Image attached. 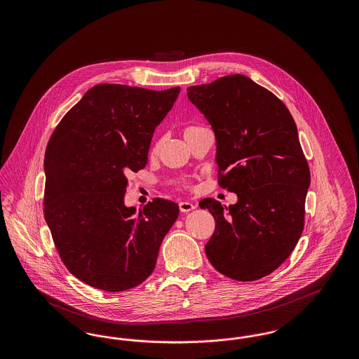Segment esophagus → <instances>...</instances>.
<instances>
[{
    "label": "esophagus",
    "mask_w": 359,
    "mask_h": 359,
    "mask_svg": "<svg viewBox=\"0 0 359 359\" xmlns=\"http://www.w3.org/2000/svg\"><path fill=\"white\" fill-rule=\"evenodd\" d=\"M179 208H180L182 212H189V211L195 210L196 205H194V203H189V202H180L179 203Z\"/></svg>",
    "instance_id": "1"
}]
</instances>
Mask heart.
<instances>
[{"instance_id": "b5f03b06", "label": "heart", "mask_w": 359, "mask_h": 359, "mask_svg": "<svg viewBox=\"0 0 359 359\" xmlns=\"http://www.w3.org/2000/svg\"><path fill=\"white\" fill-rule=\"evenodd\" d=\"M191 129H194V128H187V129H186V132H187V130H191ZM154 152L157 151V145H154Z\"/></svg>"}]
</instances>
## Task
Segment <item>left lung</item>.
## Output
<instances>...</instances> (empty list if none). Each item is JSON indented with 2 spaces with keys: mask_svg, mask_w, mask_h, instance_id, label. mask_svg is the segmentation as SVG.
Instances as JSON below:
<instances>
[{
  "mask_svg": "<svg viewBox=\"0 0 359 359\" xmlns=\"http://www.w3.org/2000/svg\"><path fill=\"white\" fill-rule=\"evenodd\" d=\"M215 135L219 186L237 203L199 202L215 219L205 256L238 281L262 278L293 252L304 229L311 175L296 123L269 90L236 74L187 88Z\"/></svg>",
  "mask_w": 359,
  "mask_h": 359,
  "instance_id": "obj_1",
  "label": "left lung"
}]
</instances>
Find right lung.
I'll return each instance as SVG.
<instances>
[{
	"mask_svg": "<svg viewBox=\"0 0 359 359\" xmlns=\"http://www.w3.org/2000/svg\"><path fill=\"white\" fill-rule=\"evenodd\" d=\"M180 87H91L60 121L46 149L44 217L66 268L87 285L121 292L145 281L179 205L154 198L125 205L128 175L142 170L154 129Z\"/></svg>",
	"mask_w": 359,
	"mask_h": 359,
	"instance_id": "add662e5",
	"label": "right lung"
}]
</instances>
